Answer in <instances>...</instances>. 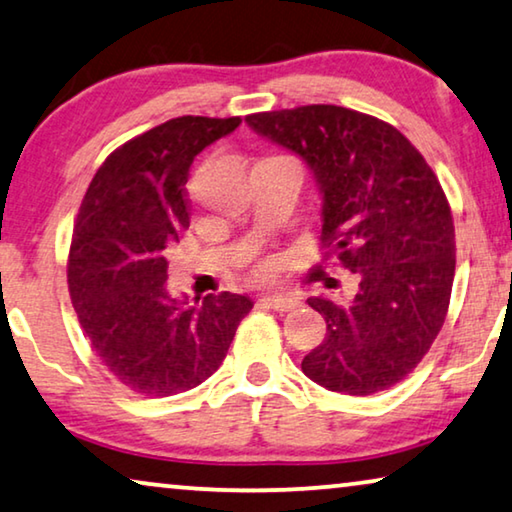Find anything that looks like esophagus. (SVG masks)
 <instances>
[{
  "instance_id": "1",
  "label": "esophagus",
  "mask_w": 512,
  "mask_h": 512,
  "mask_svg": "<svg viewBox=\"0 0 512 512\" xmlns=\"http://www.w3.org/2000/svg\"><path fill=\"white\" fill-rule=\"evenodd\" d=\"M269 308L273 310H280V312H287V310H294L296 305H299L301 301L296 299V296H289V294H266L262 299Z\"/></svg>"
}]
</instances>
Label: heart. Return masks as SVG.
<instances>
[{
  "label": "heart",
  "mask_w": 512,
  "mask_h": 512,
  "mask_svg": "<svg viewBox=\"0 0 512 512\" xmlns=\"http://www.w3.org/2000/svg\"><path fill=\"white\" fill-rule=\"evenodd\" d=\"M271 269H269V264H259V269H257V276H266V273H269Z\"/></svg>",
  "instance_id": "obj_1"
}]
</instances>
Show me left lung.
Segmentation results:
<instances>
[{
	"label": "left lung",
	"instance_id": "1",
	"mask_svg": "<svg viewBox=\"0 0 512 512\" xmlns=\"http://www.w3.org/2000/svg\"><path fill=\"white\" fill-rule=\"evenodd\" d=\"M248 126L301 156L322 193V246L358 276L356 296L308 299L326 319L305 377L372 395L421 363L444 326L455 276V227L444 188L398 128L340 105L257 112Z\"/></svg>",
	"mask_w": 512,
	"mask_h": 512
}]
</instances>
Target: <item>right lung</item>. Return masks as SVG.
Segmentation results:
<instances>
[{
  "mask_svg": "<svg viewBox=\"0 0 512 512\" xmlns=\"http://www.w3.org/2000/svg\"><path fill=\"white\" fill-rule=\"evenodd\" d=\"M239 124L188 114L133 137L105 158L80 204L68 292L91 349L135 393L165 398L200 386L253 308L230 292L188 305L165 287V250L190 225V165Z\"/></svg>",
  "mask_w": 512,
  "mask_h": 512,
  "instance_id": "right-lung-1",
  "label": "right lung"
}]
</instances>
